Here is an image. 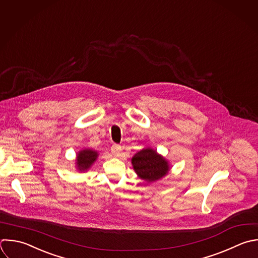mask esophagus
I'll return each instance as SVG.
<instances>
[{
  "label": "esophagus",
  "mask_w": 258,
  "mask_h": 258,
  "mask_svg": "<svg viewBox=\"0 0 258 258\" xmlns=\"http://www.w3.org/2000/svg\"><path fill=\"white\" fill-rule=\"evenodd\" d=\"M111 151L115 156L120 155V152L122 151V147L119 144H113L111 147Z\"/></svg>",
  "instance_id": "esophagus-1"
}]
</instances>
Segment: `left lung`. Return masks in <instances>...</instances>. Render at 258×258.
I'll return each mask as SVG.
<instances>
[{
    "mask_svg": "<svg viewBox=\"0 0 258 258\" xmlns=\"http://www.w3.org/2000/svg\"><path fill=\"white\" fill-rule=\"evenodd\" d=\"M132 164L136 173L147 182L159 179L169 169L167 161L151 148L136 153L132 158Z\"/></svg>",
    "mask_w": 258,
    "mask_h": 258,
    "instance_id": "left-lung-1",
    "label": "left lung"
}]
</instances>
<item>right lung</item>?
Masks as SVG:
<instances>
[{
	"label": "right lung",
	"instance_id": "right-lung-1",
	"mask_svg": "<svg viewBox=\"0 0 258 258\" xmlns=\"http://www.w3.org/2000/svg\"><path fill=\"white\" fill-rule=\"evenodd\" d=\"M97 156H98V153L91 149H85V150L79 152L78 160H77L79 169L80 170L88 169L94 163V161L97 159Z\"/></svg>",
	"mask_w": 258,
	"mask_h": 258
}]
</instances>
